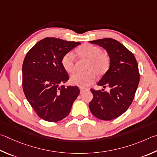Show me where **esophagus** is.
Returning a JSON list of instances; mask_svg holds the SVG:
<instances>
[{
	"label": "esophagus",
	"instance_id": "obj_1",
	"mask_svg": "<svg viewBox=\"0 0 157 157\" xmlns=\"http://www.w3.org/2000/svg\"><path fill=\"white\" fill-rule=\"evenodd\" d=\"M86 89L83 88V87H80V92H81V94H82V93H83L84 91H86Z\"/></svg>",
	"mask_w": 157,
	"mask_h": 157
}]
</instances>
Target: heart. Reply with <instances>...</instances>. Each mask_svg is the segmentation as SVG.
Instances as JSON below:
<instances>
[{"instance_id": "b5f03b06", "label": "heart", "mask_w": 157, "mask_h": 157, "mask_svg": "<svg viewBox=\"0 0 157 157\" xmlns=\"http://www.w3.org/2000/svg\"><path fill=\"white\" fill-rule=\"evenodd\" d=\"M78 58L88 61L86 73H75L70 77V82L74 86L83 88L88 87L96 80L97 75L103 76L108 72L110 67L111 60L109 55L103 52L101 48L86 43L76 49ZM61 64L68 73H72L76 69V61L72 52H67L63 56Z\"/></svg>"}]
</instances>
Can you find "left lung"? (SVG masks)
Returning a JSON list of instances; mask_svg holds the SVG:
<instances>
[{"label":"left lung","mask_w":157,"mask_h":157,"mask_svg":"<svg viewBox=\"0 0 157 157\" xmlns=\"http://www.w3.org/2000/svg\"><path fill=\"white\" fill-rule=\"evenodd\" d=\"M105 49L110 57V67L97 83L109 92L91 89L93 98L89 103L92 114L98 119L109 121L119 117L132 103L140 75L134 54L117 40L102 38L90 41Z\"/></svg>","instance_id":"left-lung-1"}]
</instances>
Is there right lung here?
Here are the masks:
<instances>
[{
  "label": "right lung",
  "instance_id": "add662e5",
  "mask_svg": "<svg viewBox=\"0 0 157 157\" xmlns=\"http://www.w3.org/2000/svg\"><path fill=\"white\" fill-rule=\"evenodd\" d=\"M80 44L45 38L25 57L22 67L24 94L38 116L43 120L56 122L64 119L80 94L77 86H60L69 79L61 64L62 58Z\"/></svg>",
  "mask_w": 157,
  "mask_h": 157
}]
</instances>
